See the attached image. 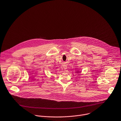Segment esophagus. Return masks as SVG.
Returning <instances> with one entry per match:
<instances>
[{"mask_svg":"<svg viewBox=\"0 0 121 121\" xmlns=\"http://www.w3.org/2000/svg\"><path fill=\"white\" fill-rule=\"evenodd\" d=\"M63 68L64 69V70H66V66L65 65H63Z\"/></svg>","mask_w":121,"mask_h":121,"instance_id":"1","label":"esophagus"}]
</instances>
